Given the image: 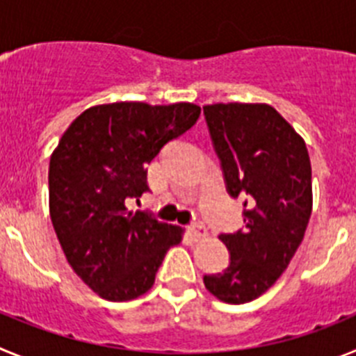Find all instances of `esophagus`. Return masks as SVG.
Returning <instances> with one entry per match:
<instances>
[{
    "label": "esophagus",
    "mask_w": 356,
    "mask_h": 356,
    "mask_svg": "<svg viewBox=\"0 0 356 356\" xmlns=\"http://www.w3.org/2000/svg\"><path fill=\"white\" fill-rule=\"evenodd\" d=\"M188 234H191V237L194 238V241H200V238L207 237V228L203 225H191L188 226Z\"/></svg>",
    "instance_id": "34e87169"
}]
</instances>
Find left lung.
I'll use <instances>...</instances> for the list:
<instances>
[{
  "instance_id": "obj_1",
  "label": "left lung",
  "mask_w": 356,
  "mask_h": 356,
  "mask_svg": "<svg viewBox=\"0 0 356 356\" xmlns=\"http://www.w3.org/2000/svg\"><path fill=\"white\" fill-rule=\"evenodd\" d=\"M226 191L244 197V229L219 235L229 251L222 273L203 276L217 300H257L287 269L312 213V168L301 135L266 103L203 106Z\"/></svg>"
}]
</instances>
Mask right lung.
I'll return each mask as SVG.
<instances>
[{"label": "right lung", "mask_w": 356, "mask_h": 356, "mask_svg": "<svg viewBox=\"0 0 356 356\" xmlns=\"http://www.w3.org/2000/svg\"><path fill=\"white\" fill-rule=\"evenodd\" d=\"M193 103L121 102L81 112L49 160V216L69 266L108 301L146 294L180 226L127 203L147 187V163L196 124Z\"/></svg>", "instance_id": "obj_1"}]
</instances>
